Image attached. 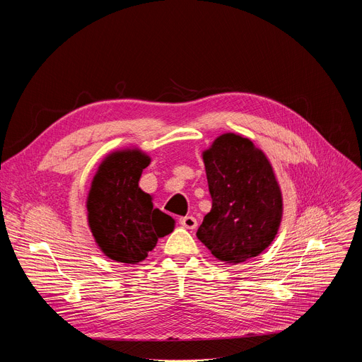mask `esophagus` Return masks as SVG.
<instances>
[{"label": "esophagus", "instance_id": "obj_1", "mask_svg": "<svg viewBox=\"0 0 362 362\" xmlns=\"http://www.w3.org/2000/svg\"><path fill=\"white\" fill-rule=\"evenodd\" d=\"M179 221H180V224H182L183 227H186V229H195V227L198 226V221H197V218H195L194 216L182 217Z\"/></svg>", "mask_w": 362, "mask_h": 362}]
</instances>
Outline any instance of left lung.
<instances>
[{
	"label": "left lung",
	"instance_id": "left-lung-1",
	"mask_svg": "<svg viewBox=\"0 0 362 362\" xmlns=\"http://www.w3.org/2000/svg\"><path fill=\"white\" fill-rule=\"evenodd\" d=\"M202 158L213 206L198 239L226 264L259 255L276 238L283 214L270 161L248 138L235 133L218 136Z\"/></svg>",
	"mask_w": 362,
	"mask_h": 362
}]
</instances>
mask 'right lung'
<instances>
[{
	"mask_svg": "<svg viewBox=\"0 0 362 362\" xmlns=\"http://www.w3.org/2000/svg\"><path fill=\"white\" fill-rule=\"evenodd\" d=\"M151 158L138 148L111 152L93 176L86 201L88 224L100 250L111 259L138 264L171 233L175 220L152 205L139 187Z\"/></svg>",
	"mask_w": 362,
	"mask_h": 362,
	"instance_id": "add662e5",
	"label": "right lung"
}]
</instances>
